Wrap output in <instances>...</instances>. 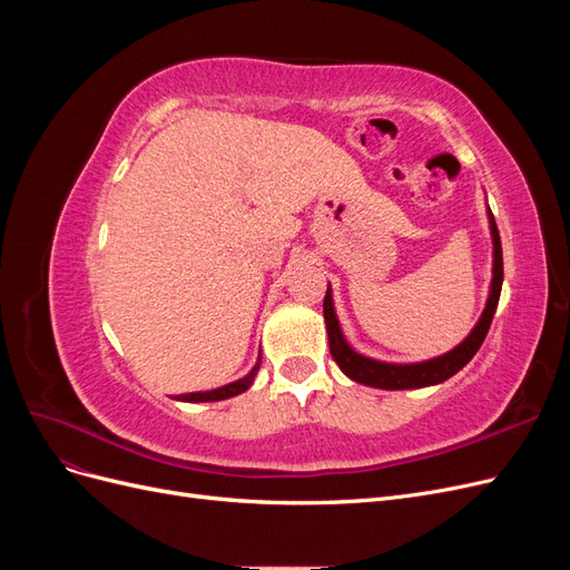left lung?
Returning <instances> with one entry per match:
<instances>
[{"instance_id":"8db88e82","label":"left lung","mask_w":570,"mask_h":570,"mask_svg":"<svg viewBox=\"0 0 570 570\" xmlns=\"http://www.w3.org/2000/svg\"><path fill=\"white\" fill-rule=\"evenodd\" d=\"M488 220H490V235H492V281H490V295H488L485 308H482L473 331L465 335L454 350L444 352L440 356L413 361V364H390V361L358 354L342 333L337 314H335V304H333V289L327 285L325 299H323V318L327 327V342H331V354L344 375L352 377L354 383L377 387V390H416V387L440 385L446 381V377H452L469 364L490 331V323L497 312L499 295H502V283H504L502 239H499V230H497L490 206H488Z\"/></svg>"}]
</instances>
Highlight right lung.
<instances>
[{
    "label": "right lung",
    "mask_w": 570,
    "mask_h": 570,
    "mask_svg": "<svg viewBox=\"0 0 570 570\" xmlns=\"http://www.w3.org/2000/svg\"><path fill=\"white\" fill-rule=\"evenodd\" d=\"M258 366H262V356L256 358L254 368H252V371H249L245 377H239V381H235V383L220 385V387H216V390H204V392H187V394H176L174 400H178V402H220V400H230V396L243 394L245 390H249V387H252L254 377H256V373H258Z\"/></svg>",
    "instance_id": "add662e5"
}]
</instances>
